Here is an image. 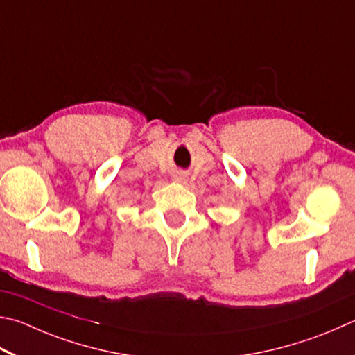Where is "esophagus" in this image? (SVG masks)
<instances>
[{
    "mask_svg": "<svg viewBox=\"0 0 355 355\" xmlns=\"http://www.w3.org/2000/svg\"><path fill=\"white\" fill-rule=\"evenodd\" d=\"M173 179H174V181H176V182H185V181H187V176H185V174L182 173V171H174L173 173Z\"/></svg>",
    "mask_w": 355,
    "mask_h": 355,
    "instance_id": "1",
    "label": "esophagus"
}]
</instances>
